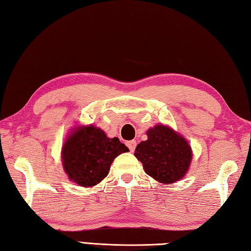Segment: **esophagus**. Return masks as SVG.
<instances>
[{
	"instance_id": "esophagus-1",
	"label": "esophagus",
	"mask_w": 251,
	"mask_h": 251,
	"mask_svg": "<svg viewBox=\"0 0 251 251\" xmlns=\"http://www.w3.org/2000/svg\"><path fill=\"white\" fill-rule=\"evenodd\" d=\"M126 146L129 147V150L131 151H134V150H135V147H136V141H134V140H132V141H129V142H126Z\"/></svg>"
}]
</instances>
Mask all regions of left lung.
<instances>
[{
	"label": "left lung",
	"instance_id": "left-lung-1",
	"mask_svg": "<svg viewBox=\"0 0 251 251\" xmlns=\"http://www.w3.org/2000/svg\"><path fill=\"white\" fill-rule=\"evenodd\" d=\"M146 141L135 148L134 156L144 171L160 183H175L185 176L192 160L187 141L171 127L157 125L147 131Z\"/></svg>",
	"mask_w": 251,
	"mask_h": 251
}]
</instances>
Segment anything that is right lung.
Instances as JSON below:
<instances>
[{"instance_id": "add662e5", "label": "right lung", "mask_w": 251, "mask_h": 251, "mask_svg": "<svg viewBox=\"0 0 251 251\" xmlns=\"http://www.w3.org/2000/svg\"><path fill=\"white\" fill-rule=\"evenodd\" d=\"M129 151L118 137L109 139L93 125L74 130L61 151V161L69 180L83 187L99 184L108 175L117 156Z\"/></svg>"}]
</instances>
